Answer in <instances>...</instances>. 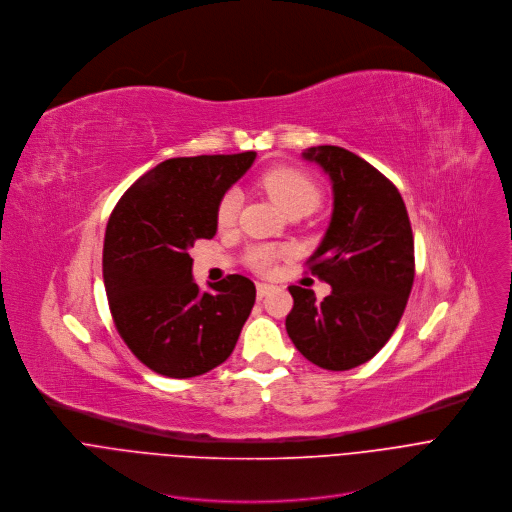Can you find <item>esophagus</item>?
<instances>
[{
    "instance_id": "1",
    "label": "esophagus",
    "mask_w": 512,
    "mask_h": 512,
    "mask_svg": "<svg viewBox=\"0 0 512 512\" xmlns=\"http://www.w3.org/2000/svg\"><path fill=\"white\" fill-rule=\"evenodd\" d=\"M274 290L272 284H266V282H258L256 284V292H258V298H264L266 294H270Z\"/></svg>"
}]
</instances>
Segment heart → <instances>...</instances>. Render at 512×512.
Segmentation results:
<instances>
[{"label":"heart","instance_id":"b5f03b06","mask_svg":"<svg viewBox=\"0 0 512 512\" xmlns=\"http://www.w3.org/2000/svg\"><path fill=\"white\" fill-rule=\"evenodd\" d=\"M260 185L264 187V191L272 197V201L284 214H288L292 210L313 212L321 199V193H319V187L315 185V181L294 167L268 169L260 177ZM238 210H240V193L238 191L226 193L220 201L218 212H216L218 226L230 228L236 222ZM276 256H278V252L274 248L262 246V248H256L250 252V264L260 272H268L274 266Z\"/></svg>","mask_w":512,"mask_h":512}]
</instances>
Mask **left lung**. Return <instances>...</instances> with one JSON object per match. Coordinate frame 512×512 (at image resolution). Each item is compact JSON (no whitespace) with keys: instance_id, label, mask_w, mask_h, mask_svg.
I'll return each mask as SVG.
<instances>
[{"instance_id":"left-lung-1","label":"left lung","mask_w":512,"mask_h":512,"mask_svg":"<svg viewBox=\"0 0 512 512\" xmlns=\"http://www.w3.org/2000/svg\"><path fill=\"white\" fill-rule=\"evenodd\" d=\"M331 179L333 214L311 272L331 284L315 292L288 286L294 306L286 333L311 363L353 369L393 335L414 284V234L397 187L359 155L321 145L302 153Z\"/></svg>"}]
</instances>
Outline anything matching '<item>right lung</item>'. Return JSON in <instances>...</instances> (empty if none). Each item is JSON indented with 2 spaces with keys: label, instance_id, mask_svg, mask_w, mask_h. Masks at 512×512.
Returning <instances> with one entry per match:
<instances>
[{
  "label": "right lung",
  "instance_id": "add662e5",
  "mask_svg": "<svg viewBox=\"0 0 512 512\" xmlns=\"http://www.w3.org/2000/svg\"><path fill=\"white\" fill-rule=\"evenodd\" d=\"M254 159V151L167 159L111 214L102 250L111 315L133 355L159 375L212 371L232 355L250 317L254 282L230 274L201 292L189 248L216 236L220 201Z\"/></svg>",
  "mask_w": 512,
  "mask_h": 512
}]
</instances>
